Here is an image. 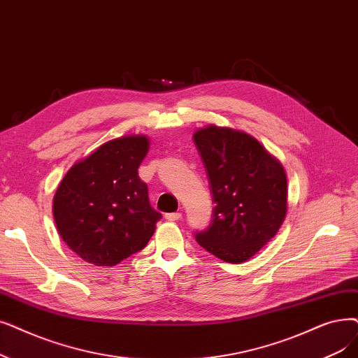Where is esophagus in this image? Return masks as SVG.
Instances as JSON below:
<instances>
[{
    "instance_id": "1",
    "label": "esophagus",
    "mask_w": 358,
    "mask_h": 358,
    "mask_svg": "<svg viewBox=\"0 0 358 358\" xmlns=\"http://www.w3.org/2000/svg\"><path fill=\"white\" fill-rule=\"evenodd\" d=\"M180 217H181V213H178V212L165 213V220H166V221H178Z\"/></svg>"
}]
</instances>
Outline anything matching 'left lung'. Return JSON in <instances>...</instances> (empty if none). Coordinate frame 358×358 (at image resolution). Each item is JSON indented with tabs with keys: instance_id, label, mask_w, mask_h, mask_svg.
<instances>
[{
	"instance_id": "8db88e82",
	"label": "left lung",
	"mask_w": 358,
	"mask_h": 358,
	"mask_svg": "<svg viewBox=\"0 0 358 358\" xmlns=\"http://www.w3.org/2000/svg\"><path fill=\"white\" fill-rule=\"evenodd\" d=\"M215 203L196 241L221 260L241 263L275 237L287 215L284 166L250 134L208 126L194 134Z\"/></svg>"
}]
</instances>
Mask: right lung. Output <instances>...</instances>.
I'll list each match as a JSON object with an SVG mask.
<instances>
[{
  "label": "right lung",
  "mask_w": 358,
  "mask_h": 358,
  "mask_svg": "<svg viewBox=\"0 0 358 358\" xmlns=\"http://www.w3.org/2000/svg\"><path fill=\"white\" fill-rule=\"evenodd\" d=\"M149 138L124 136L76 162L54 196V221L61 238L83 260L114 266L142 250L162 215L149 203L137 169Z\"/></svg>",
  "instance_id": "add662e5"
}]
</instances>
